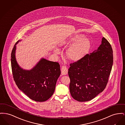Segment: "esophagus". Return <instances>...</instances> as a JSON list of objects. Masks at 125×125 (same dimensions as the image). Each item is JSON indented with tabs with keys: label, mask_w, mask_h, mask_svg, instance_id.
Here are the masks:
<instances>
[{
	"label": "esophagus",
	"mask_w": 125,
	"mask_h": 125,
	"mask_svg": "<svg viewBox=\"0 0 125 125\" xmlns=\"http://www.w3.org/2000/svg\"><path fill=\"white\" fill-rule=\"evenodd\" d=\"M61 73L62 75H66L68 73V69L66 66H63L61 68Z\"/></svg>",
	"instance_id": "1"
}]
</instances>
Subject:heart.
<instances>
[{
	"mask_svg": "<svg viewBox=\"0 0 125 125\" xmlns=\"http://www.w3.org/2000/svg\"><path fill=\"white\" fill-rule=\"evenodd\" d=\"M65 44L71 45L67 50V55L72 60L77 61L82 58L88 51L90 46V40L81 34L77 35L70 38L65 42ZM54 52L60 53L58 48H55Z\"/></svg>",
	"mask_w": 125,
	"mask_h": 125,
	"instance_id": "1",
	"label": "heart"
}]
</instances>
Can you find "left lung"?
Masks as SVG:
<instances>
[{"mask_svg": "<svg viewBox=\"0 0 125 125\" xmlns=\"http://www.w3.org/2000/svg\"><path fill=\"white\" fill-rule=\"evenodd\" d=\"M113 51L104 37L97 50L70 64L71 95L79 102L90 101L103 92L108 81L113 65Z\"/></svg>", "mask_w": 125, "mask_h": 125, "instance_id": "obj_1", "label": "left lung"}]
</instances>
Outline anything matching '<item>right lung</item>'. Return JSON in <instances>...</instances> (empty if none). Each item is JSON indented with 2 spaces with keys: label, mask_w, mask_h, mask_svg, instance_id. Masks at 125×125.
Segmentation results:
<instances>
[{
  "label": "right lung",
  "mask_w": 125,
  "mask_h": 125,
  "mask_svg": "<svg viewBox=\"0 0 125 125\" xmlns=\"http://www.w3.org/2000/svg\"><path fill=\"white\" fill-rule=\"evenodd\" d=\"M11 53V67L13 79L19 89L29 98L36 102H44L54 92L57 80L61 74L58 62L42 58L30 70L21 68L15 57L16 45Z\"/></svg>",
  "instance_id": "1"
}]
</instances>
